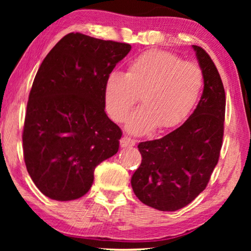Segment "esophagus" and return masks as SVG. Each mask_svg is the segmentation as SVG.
<instances>
[{
	"label": "esophagus",
	"mask_w": 251,
	"mask_h": 251,
	"mask_svg": "<svg viewBox=\"0 0 251 251\" xmlns=\"http://www.w3.org/2000/svg\"><path fill=\"white\" fill-rule=\"evenodd\" d=\"M120 144H121V147H131V146H135L136 144V140L130 138V137H122L121 140H120Z\"/></svg>",
	"instance_id": "1"
}]
</instances>
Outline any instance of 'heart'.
Returning a JSON list of instances; mask_svg holds the SVG:
<instances>
[{"label": "heart", "mask_w": 251, "mask_h": 251, "mask_svg": "<svg viewBox=\"0 0 251 251\" xmlns=\"http://www.w3.org/2000/svg\"><path fill=\"white\" fill-rule=\"evenodd\" d=\"M204 85L202 68L177 54L146 51L130 61L126 74L112 72L104 83V104L113 121L125 122L133 106L143 102L129 119L126 130L144 135L159 126L176 128L197 106Z\"/></svg>", "instance_id": "1"}]
</instances>
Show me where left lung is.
<instances>
[{"mask_svg": "<svg viewBox=\"0 0 251 251\" xmlns=\"http://www.w3.org/2000/svg\"><path fill=\"white\" fill-rule=\"evenodd\" d=\"M204 75L203 94L192 115L162 138L139 143L142 163L131 177L136 197L161 211H176L207 187L223 145L225 90L210 56L193 46Z\"/></svg>", "mask_w": 251, "mask_h": 251, "instance_id": "8db88e82", "label": "left lung"}]
</instances>
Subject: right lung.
<instances>
[{"label":"right lung","instance_id":"obj_1","mask_svg":"<svg viewBox=\"0 0 251 251\" xmlns=\"http://www.w3.org/2000/svg\"><path fill=\"white\" fill-rule=\"evenodd\" d=\"M130 49L70 33L41 64L27 102L23 150L27 171L46 197H83L95 168L118 153L122 131L105 112L104 83Z\"/></svg>","mask_w":251,"mask_h":251}]
</instances>
